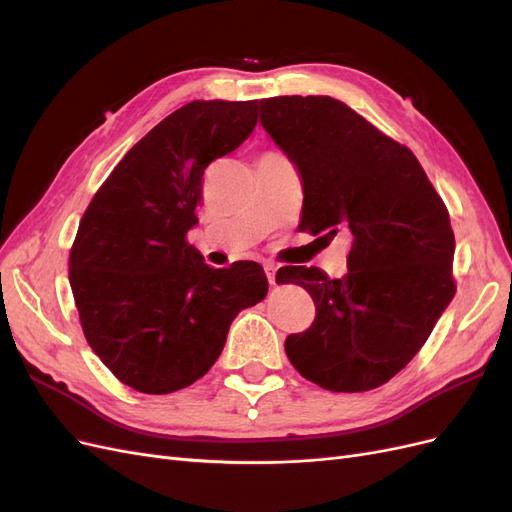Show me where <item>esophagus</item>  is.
<instances>
[{
	"label": "esophagus",
	"instance_id": "1",
	"mask_svg": "<svg viewBox=\"0 0 512 512\" xmlns=\"http://www.w3.org/2000/svg\"><path fill=\"white\" fill-rule=\"evenodd\" d=\"M277 269H280L277 262H265V273H267V280L271 286L277 284Z\"/></svg>",
	"mask_w": 512,
	"mask_h": 512
}]
</instances>
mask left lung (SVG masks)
<instances>
[{"mask_svg":"<svg viewBox=\"0 0 512 512\" xmlns=\"http://www.w3.org/2000/svg\"><path fill=\"white\" fill-rule=\"evenodd\" d=\"M260 123L301 175L299 228L350 237L342 280L318 267L277 273L316 305L312 327L286 337L288 359L327 391L378 389L414 359L455 297L448 209L414 153L344 102L267 98Z\"/></svg>","mask_w":512,"mask_h":512,"instance_id":"1","label":"left lung"}]
</instances>
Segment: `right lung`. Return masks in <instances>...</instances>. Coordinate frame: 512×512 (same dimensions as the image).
I'll use <instances>...</instances> for the list:
<instances>
[{
    "label": "right lung",
    "mask_w": 512,
    "mask_h": 512,
    "mask_svg": "<svg viewBox=\"0 0 512 512\" xmlns=\"http://www.w3.org/2000/svg\"><path fill=\"white\" fill-rule=\"evenodd\" d=\"M258 123V100H194L138 141L83 213L70 286L87 344L130 389L166 395L218 361L230 322L267 297L252 260L211 269L188 241L207 166Z\"/></svg>",
    "instance_id": "1"
}]
</instances>
